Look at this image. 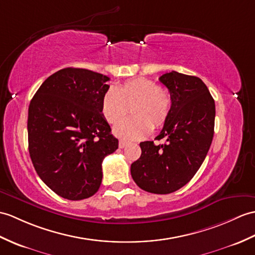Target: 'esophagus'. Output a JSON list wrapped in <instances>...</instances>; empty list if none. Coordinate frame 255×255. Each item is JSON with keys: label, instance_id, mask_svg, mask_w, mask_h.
Segmentation results:
<instances>
[{"label": "esophagus", "instance_id": "34e87169", "mask_svg": "<svg viewBox=\"0 0 255 255\" xmlns=\"http://www.w3.org/2000/svg\"><path fill=\"white\" fill-rule=\"evenodd\" d=\"M126 144H127V142L125 141V140H120V143H118V146L121 147V149H123V147H125L126 146Z\"/></svg>", "mask_w": 255, "mask_h": 255}]
</instances>
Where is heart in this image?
<instances>
[{"label": "heart", "mask_w": 255, "mask_h": 255, "mask_svg": "<svg viewBox=\"0 0 255 255\" xmlns=\"http://www.w3.org/2000/svg\"><path fill=\"white\" fill-rule=\"evenodd\" d=\"M131 106L132 117L125 118L114 127V133L127 140H135L150 132L152 125L158 127L167 120L171 108V94L149 78L130 79L110 88L102 98L101 113L114 124Z\"/></svg>", "instance_id": "heart-1"}]
</instances>
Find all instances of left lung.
I'll use <instances>...</instances> for the list:
<instances>
[{
	"instance_id": "obj_1",
	"label": "left lung",
	"mask_w": 255,
	"mask_h": 255,
	"mask_svg": "<svg viewBox=\"0 0 255 255\" xmlns=\"http://www.w3.org/2000/svg\"><path fill=\"white\" fill-rule=\"evenodd\" d=\"M171 94V108L162 131L141 142V156L130 167L144 191L167 194L192 179L208 154L214 134L215 102L208 87L195 76L177 72L159 77Z\"/></svg>"
}]
</instances>
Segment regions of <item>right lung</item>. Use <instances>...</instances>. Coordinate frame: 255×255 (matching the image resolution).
I'll list each match as a JSON object with an SVG mask.
<instances>
[{"instance_id":"right-lung-1","label":"right lung","mask_w":255,"mask_h":255,"mask_svg":"<svg viewBox=\"0 0 255 255\" xmlns=\"http://www.w3.org/2000/svg\"><path fill=\"white\" fill-rule=\"evenodd\" d=\"M108 76L84 68H64L46 78L28 110V147L37 174L67 200L96 193L102 162L118 140L101 113Z\"/></svg>"}]
</instances>
